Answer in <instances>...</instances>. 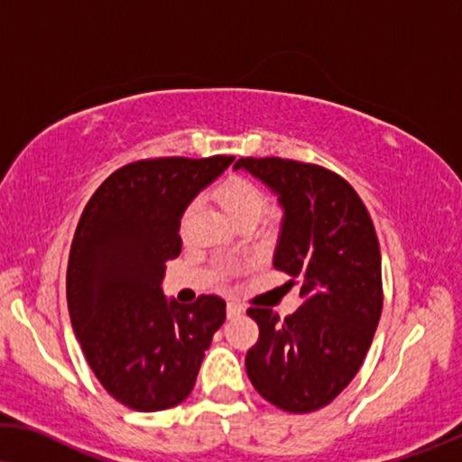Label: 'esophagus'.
<instances>
[{
	"label": "esophagus",
	"instance_id": "obj_1",
	"mask_svg": "<svg viewBox=\"0 0 462 462\" xmlns=\"http://www.w3.org/2000/svg\"><path fill=\"white\" fill-rule=\"evenodd\" d=\"M226 311H228V318H236V316L243 314L245 308L240 303H236V301H230L228 308H226Z\"/></svg>",
	"mask_w": 462,
	"mask_h": 462
}]
</instances>
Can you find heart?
Returning a JSON list of instances; mask_svg holds the SVG:
<instances>
[{
	"label": "heart",
	"mask_w": 462,
	"mask_h": 462,
	"mask_svg": "<svg viewBox=\"0 0 462 462\" xmlns=\"http://www.w3.org/2000/svg\"><path fill=\"white\" fill-rule=\"evenodd\" d=\"M213 199L222 207L234 224L240 219H259V216L268 207V197L259 188L255 181L245 178V175H230L224 181H219L216 190H213ZM197 211V203H192L184 213V226L188 219Z\"/></svg>",
	"instance_id": "heart-1"
}]
</instances>
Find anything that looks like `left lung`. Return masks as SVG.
Segmentation results:
<instances>
[{"label": "left lung", "mask_w": 462, "mask_h": 462, "mask_svg": "<svg viewBox=\"0 0 462 462\" xmlns=\"http://www.w3.org/2000/svg\"><path fill=\"white\" fill-rule=\"evenodd\" d=\"M282 207L274 268L301 287L303 303L281 320L249 308L259 339L246 374L259 395L287 412L327 406L358 373L383 310L381 251L373 219L352 186L320 165L238 159Z\"/></svg>", "instance_id": "obj_1"}]
</instances>
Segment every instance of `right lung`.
<instances>
[{
    "label": "right lung",
    "instance_id": "obj_1",
    "mask_svg": "<svg viewBox=\"0 0 462 462\" xmlns=\"http://www.w3.org/2000/svg\"><path fill=\"white\" fill-rule=\"evenodd\" d=\"M234 157L151 159L116 169L77 224L67 270L70 324L102 387L157 412L192 392L226 301L163 295L165 262L181 251V216Z\"/></svg>",
    "mask_w": 462,
    "mask_h": 462
}]
</instances>
